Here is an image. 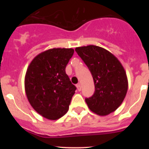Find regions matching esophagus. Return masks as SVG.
<instances>
[{
    "label": "esophagus",
    "mask_w": 149,
    "mask_h": 149,
    "mask_svg": "<svg viewBox=\"0 0 149 149\" xmlns=\"http://www.w3.org/2000/svg\"><path fill=\"white\" fill-rule=\"evenodd\" d=\"M76 87L78 91H80V90H81V85H80V84H78L76 85Z\"/></svg>",
    "instance_id": "1"
}]
</instances>
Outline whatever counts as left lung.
I'll use <instances>...</instances> for the list:
<instances>
[{
  "label": "left lung",
  "instance_id": "8db88e82",
  "mask_svg": "<svg viewBox=\"0 0 149 149\" xmlns=\"http://www.w3.org/2000/svg\"><path fill=\"white\" fill-rule=\"evenodd\" d=\"M90 69L95 92L85 99L90 111L105 116L115 111L123 102L127 92L126 71L118 58L107 49L90 45L75 49Z\"/></svg>",
  "mask_w": 149,
  "mask_h": 149
}]
</instances>
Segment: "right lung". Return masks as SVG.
<instances>
[{
    "label": "right lung",
    "instance_id": "1",
    "mask_svg": "<svg viewBox=\"0 0 149 149\" xmlns=\"http://www.w3.org/2000/svg\"><path fill=\"white\" fill-rule=\"evenodd\" d=\"M72 48H52L36 56L27 68L26 95L31 106L45 118L55 120L67 113L76 88L65 69Z\"/></svg>",
    "mask_w": 149,
    "mask_h": 149
}]
</instances>
